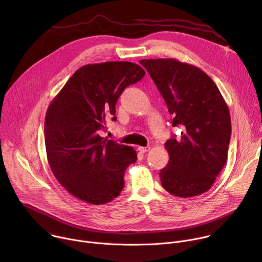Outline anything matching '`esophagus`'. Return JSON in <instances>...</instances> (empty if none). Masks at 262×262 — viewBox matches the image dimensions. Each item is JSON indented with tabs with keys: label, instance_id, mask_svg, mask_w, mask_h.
Wrapping results in <instances>:
<instances>
[{
	"label": "esophagus",
	"instance_id": "obj_1",
	"mask_svg": "<svg viewBox=\"0 0 262 262\" xmlns=\"http://www.w3.org/2000/svg\"><path fill=\"white\" fill-rule=\"evenodd\" d=\"M138 149H139V151H140L141 154H145V152H147V151L150 150V147H149V146H146V147H142V146H140Z\"/></svg>",
	"mask_w": 262,
	"mask_h": 262
}]
</instances>
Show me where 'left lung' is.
Returning a JSON list of instances; mask_svg holds the SVG:
<instances>
[{
	"label": "left lung",
	"instance_id": "1",
	"mask_svg": "<svg viewBox=\"0 0 262 262\" xmlns=\"http://www.w3.org/2000/svg\"><path fill=\"white\" fill-rule=\"evenodd\" d=\"M140 63L164 97L172 126L165 146L169 163L161 170L163 188L189 198L205 193L225 166L231 137L229 108L213 81L200 68L175 59H148Z\"/></svg>",
	"mask_w": 262,
	"mask_h": 262
}]
</instances>
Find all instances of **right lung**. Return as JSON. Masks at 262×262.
Listing matches in <instances>:
<instances>
[{
  "instance_id": "right-lung-1",
  "label": "right lung",
  "mask_w": 262,
  "mask_h": 262,
  "mask_svg": "<svg viewBox=\"0 0 262 262\" xmlns=\"http://www.w3.org/2000/svg\"><path fill=\"white\" fill-rule=\"evenodd\" d=\"M145 76L132 62L88 64L74 72L49 105L45 137L57 180L87 203L104 204L120 195L124 172L137 161L133 147L103 139L107 118L116 121V102L124 89Z\"/></svg>"
}]
</instances>
